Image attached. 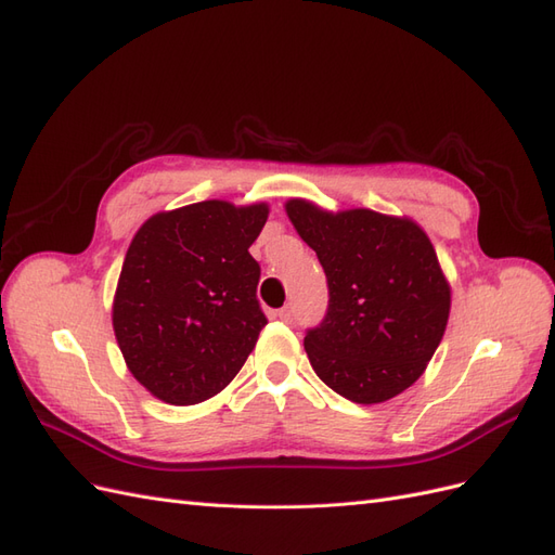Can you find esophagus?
Here are the masks:
<instances>
[{
	"instance_id": "obj_1",
	"label": "esophagus",
	"mask_w": 555,
	"mask_h": 555,
	"mask_svg": "<svg viewBox=\"0 0 555 555\" xmlns=\"http://www.w3.org/2000/svg\"><path fill=\"white\" fill-rule=\"evenodd\" d=\"M278 317L282 319V322H294V310L292 308H282V310H278Z\"/></svg>"
}]
</instances>
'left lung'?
<instances>
[{
  "mask_svg": "<svg viewBox=\"0 0 555 555\" xmlns=\"http://www.w3.org/2000/svg\"><path fill=\"white\" fill-rule=\"evenodd\" d=\"M287 217L324 266L328 312L306 335L317 377L359 405L391 400L424 375L442 343L451 284L412 217L326 210L289 198Z\"/></svg>",
  "mask_w": 555,
  "mask_h": 555,
  "instance_id": "obj_1",
  "label": "left lung"
}]
</instances>
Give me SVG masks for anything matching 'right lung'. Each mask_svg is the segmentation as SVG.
Instances as JSON below:
<instances>
[{"label":"right lung","instance_id":"add662e5","mask_svg":"<svg viewBox=\"0 0 555 555\" xmlns=\"http://www.w3.org/2000/svg\"><path fill=\"white\" fill-rule=\"evenodd\" d=\"M268 204L210 198L162 210L133 233L113 296L129 373L169 405H196L238 375L266 317L249 245Z\"/></svg>","mask_w":555,"mask_h":555}]
</instances>
